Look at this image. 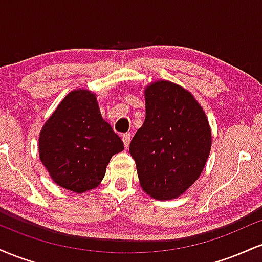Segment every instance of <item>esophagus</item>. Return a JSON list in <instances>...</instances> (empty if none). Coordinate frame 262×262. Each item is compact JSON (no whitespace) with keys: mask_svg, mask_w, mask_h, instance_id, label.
<instances>
[{"mask_svg":"<svg viewBox=\"0 0 262 262\" xmlns=\"http://www.w3.org/2000/svg\"><path fill=\"white\" fill-rule=\"evenodd\" d=\"M130 139H132V135L129 133H125L122 135V140H123V144H124L125 149H128L129 144H130Z\"/></svg>","mask_w":262,"mask_h":262,"instance_id":"1","label":"esophagus"}]
</instances>
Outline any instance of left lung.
<instances>
[{
	"instance_id": "1",
	"label": "left lung",
	"mask_w": 262,
	"mask_h": 262,
	"mask_svg": "<svg viewBox=\"0 0 262 262\" xmlns=\"http://www.w3.org/2000/svg\"><path fill=\"white\" fill-rule=\"evenodd\" d=\"M145 121L130 141L140 186L155 200H173L197 181L212 145L206 113L196 98L170 81L145 89Z\"/></svg>"
}]
</instances>
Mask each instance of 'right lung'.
Wrapping results in <instances>:
<instances>
[{
    "label": "right lung",
    "mask_w": 262,
    "mask_h": 262,
    "mask_svg": "<svg viewBox=\"0 0 262 262\" xmlns=\"http://www.w3.org/2000/svg\"><path fill=\"white\" fill-rule=\"evenodd\" d=\"M123 149L87 90L69 93L39 134V158L53 181L76 193L97 187L111 158Z\"/></svg>",
    "instance_id": "obj_1"
}]
</instances>
